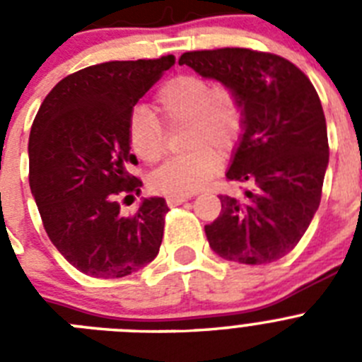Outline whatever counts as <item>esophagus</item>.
I'll list each match as a JSON object with an SVG mask.
<instances>
[{
    "label": "esophagus",
    "instance_id": "1",
    "mask_svg": "<svg viewBox=\"0 0 362 362\" xmlns=\"http://www.w3.org/2000/svg\"><path fill=\"white\" fill-rule=\"evenodd\" d=\"M188 201V196H172V197H166V203L170 204V206H175V204H181Z\"/></svg>",
    "mask_w": 362,
    "mask_h": 362
}]
</instances>
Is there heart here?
I'll return each mask as SVG.
<instances>
[{"mask_svg":"<svg viewBox=\"0 0 362 362\" xmlns=\"http://www.w3.org/2000/svg\"><path fill=\"white\" fill-rule=\"evenodd\" d=\"M156 118L146 108H136L127 127V141L136 158L158 163L166 148V127L187 124L188 153L172 158L150 177V187L165 196H190L210 183L219 170V154L235 146L243 130V105L226 85H210L197 76H177L159 88Z\"/></svg>","mask_w":362,"mask_h":362,"instance_id":"obj_1","label":"heart"}]
</instances>
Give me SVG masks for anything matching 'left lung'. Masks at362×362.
<instances>
[{
	"mask_svg": "<svg viewBox=\"0 0 362 362\" xmlns=\"http://www.w3.org/2000/svg\"><path fill=\"white\" fill-rule=\"evenodd\" d=\"M179 65L230 86L245 114L226 177L252 188L243 201L219 196V217L204 226L210 248L241 264L284 257L321 203L330 150L317 92L288 59L250 49L185 52Z\"/></svg>",
	"mask_w": 362,
	"mask_h": 362,
	"instance_id": "obj_1",
	"label": "left lung"
}]
</instances>
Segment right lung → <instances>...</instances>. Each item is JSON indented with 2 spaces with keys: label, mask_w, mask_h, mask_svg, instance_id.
<instances>
[{
  "label": "right lung",
  "mask_w": 362,
  "mask_h": 362,
  "mask_svg": "<svg viewBox=\"0 0 362 362\" xmlns=\"http://www.w3.org/2000/svg\"><path fill=\"white\" fill-rule=\"evenodd\" d=\"M174 63L163 56L78 70L49 92L32 123V196L52 245L86 276H130L158 255L166 201L145 197L123 216L117 197L143 187L129 174L137 165L127 141L134 107Z\"/></svg>",
  "instance_id": "right-lung-1"
}]
</instances>
